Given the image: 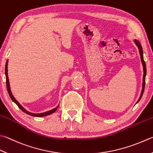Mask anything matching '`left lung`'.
Instances as JSON below:
<instances>
[{"instance_id": "obj_1", "label": "left lung", "mask_w": 153, "mask_h": 153, "mask_svg": "<svg viewBox=\"0 0 153 153\" xmlns=\"http://www.w3.org/2000/svg\"><path fill=\"white\" fill-rule=\"evenodd\" d=\"M134 42L136 45L137 46L138 48H139V54H140V60H141V62H142V64L143 66V72H144V74H143V88H142V91H141V94H140V96L139 97V100H138L137 102H139V100H140L141 97H142L143 93H144V91H145V77H146V64H145V60H144V58H143V48H142V46L140 44V42L137 41V40H134Z\"/></svg>"}]
</instances>
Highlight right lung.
Here are the masks:
<instances>
[{
	"instance_id": "1",
	"label": "right lung",
	"mask_w": 153,
	"mask_h": 153,
	"mask_svg": "<svg viewBox=\"0 0 153 153\" xmlns=\"http://www.w3.org/2000/svg\"><path fill=\"white\" fill-rule=\"evenodd\" d=\"M5 75H6V83H7V91H8V94H9V96L10 97V99H12L14 103H15L17 106H19V108L21 109V110L24 112H25L26 114H29V115H30V116L36 117H42L47 116V115H49L51 114H53V112H54L57 110V108H58V107L59 106V105L57 106L56 108L52 109V110H51V111H48L45 112H42V113L36 114V113H32V112L27 111L25 108H24V107H23V106L21 105V104H20L18 101H17V100L15 99V98L14 97L12 93H11V90H10V83H9V79H8V60H7V62H6V65H5Z\"/></svg>"
}]
</instances>
